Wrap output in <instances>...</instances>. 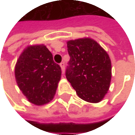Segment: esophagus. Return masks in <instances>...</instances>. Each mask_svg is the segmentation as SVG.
<instances>
[{
	"instance_id": "obj_1",
	"label": "esophagus",
	"mask_w": 135,
	"mask_h": 135,
	"mask_svg": "<svg viewBox=\"0 0 135 135\" xmlns=\"http://www.w3.org/2000/svg\"><path fill=\"white\" fill-rule=\"evenodd\" d=\"M60 66L61 68V70H62V72L64 73V69H65V66H64V62H61V64H60Z\"/></svg>"
}]
</instances>
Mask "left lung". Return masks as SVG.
I'll return each instance as SVG.
<instances>
[{"mask_svg":"<svg viewBox=\"0 0 135 135\" xmlns=\"http://www.w3.org/2000/svg\"><path fill=\"white\" fill-rule=\"evenodd\" d=\"M70 56L66 76L85 101L99 103L109 90L111 61L107 52L89 37L67 41Z\"/></svg>","mask_w":135,"mask_h":135,"instance_id":"obj_1","label":"left lung"}]
</instances>
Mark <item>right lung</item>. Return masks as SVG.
I'll return each instance as SVG.
<instances>
[{
  "instance_id": "obj_1",
  "label": "right lung",
  "mask_w": 135,
  "mask_h": 135,
  "mask_svg": "<svg viewBox=\"0 0 135 135\" xmlns=\"http://www.w3.org/2000/svg\"><path fill=\"white\" fill-rule=\"evenodd\" d=\"M14 74L17 85L28 101L42 105L53 99L61 69L45 45H34L21 53Z\"/></svg>"
}]
</instances>
